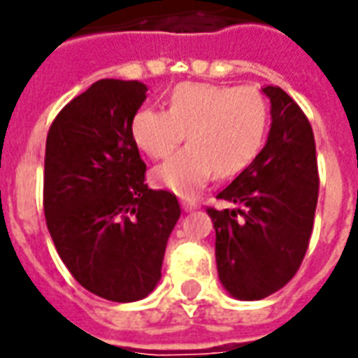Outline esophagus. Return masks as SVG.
<instances>
[{
	"mask_svg": "<svg viewBox=\"0 0 358 358\" xmlns=\"http://www.w3.org/2000/svg\"><path fill=\"white\" fill-rule=\"evenodd\" d=\"M182 208H184L185 212H191V210L197 208V204L193 203L191 199H184V201H182Z\"/></svg>",
	"mask_w": 358,
	"mask_h": 358,
	"instance_id": "obj_1",
	"label": "esophagus"
}]
</instances>
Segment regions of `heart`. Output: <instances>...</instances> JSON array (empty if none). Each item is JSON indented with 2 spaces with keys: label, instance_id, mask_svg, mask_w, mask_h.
<instances>
[{
  "label": "heart",
  "instance_id": "obj_1",
  "mask_svg": "<svg viewBox=\"0 0 358 358\" xmlns=\"http://www.w3.org/2000/svg\"><path fill=\"white\" fill-rule=\"evenodd\" d=\"M270 125L268 101L252 86L182 82L169 97V110L143 108L131 120V136L144 154L161 159L189 146L154 169L157 187L189 197L212 174L242 173L263 148Z\"/></svg>",
  "mask_w": 358,
  "mask_h": 358
}]
</instances>
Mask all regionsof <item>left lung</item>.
<instances>
[{"instance_id": "obj_1", "label": "left lung", "mask_w": 358, "mask_h": 358, "mask_svg": "<svg viewBox=\"0 0 358 358\" xmlns=\"http://www.w3.org/2000/svg\"><path fill=\"white\" fill-rule=\"evenodd\" d=\"M272 108L268 141L217 193L233 208L208 206L223 287L261 300L287 285L306 255L317 206L315 141L306 114L278 86H264Z\"/></svg>"}]
</instances>
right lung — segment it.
Returning a JSON list of instances; mask_svg holds the SVG:
<instances>
[{
	"mask_svg": "<svg viewBox=\"0 0 358 358\" xmlns=\"http://www.w3.org/2000/svg\"><path fill=\"white\" fill-rule=\"evenodd\" d=\"M146 90L97 80L59 110L46 136L43 206L56 252L82 287L113 302L154 291L182 212L174 193L144 184L131 120Z\"/></svg>",
	"mask_w": 358,
	"mask_h": 358,
	"instance_id": "obj_1",
	"label": "right lung"
}]
</instances>
